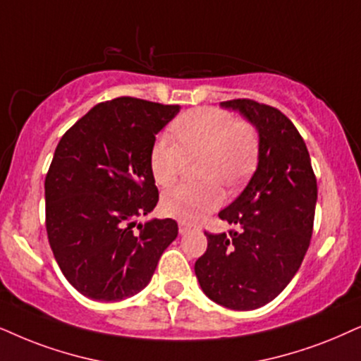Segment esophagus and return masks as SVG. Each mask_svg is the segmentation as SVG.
Masks as SVG:
<instances>
[{"mask_svg":"<svg viewBox=\"0 0 361 361\" xmlns=\"http://www.w3.org/2000/svg\"><path fill=\"white\" fill-rule=\"evenodd\" d=\"M178 226H180V233L181 235L188 233L191 228H193V225H190V223H186V221H180V223H178Z\"/></svg>","mask_w":361,"mask_h":361,"instance_id":"1","label":"esophagus"}]
</instances>
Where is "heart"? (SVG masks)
<instances>
[{
	"label": "heart",
	"instance_id": "obj_1",
	"mask_svg": "<svg viewBox=\"0 0 361 361\" xmlns=\"http://www.w3.org/2000/svg\"><path fill=\"white\" fill-rule=\"evenodd\" d=\"M170 138H159L149 154L154 181L171 186L188 165V159L203 158L200 176L207 183L180 185L161 200L166 214L181 221H198L223 203V190L243 185L257 165L258 131L248 121H235L221 108L204 106L188 111L173 123Z\"/></svg>",
	"mask_w": 361,
	"mask_h": 361
}]
</instances>
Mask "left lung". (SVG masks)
<instances>
[{
  "label": "left lung",
  "mask_w": 361,
  "mask_h": 361,
  "mask_svg": "<svg viewBox=\"0 0 361 361\" xmlns=\"http://www.w3.org/2000/svg\"><path fill=\"white\" fill-rule=\"evenodd\" d=\"M257 126L258 166L246 188L218 213L231 228L208 233L195 273L208 298L248 312L270 303L296 275L310 246L317 176L307 145L278 108L240 98L223 102Z\"/></svg>",
  "instance_id": "obj_1"
}]
</instances>
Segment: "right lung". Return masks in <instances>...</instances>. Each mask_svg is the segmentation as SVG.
Listing matches in <instances>:
<instances>
[{
  "mask_svg": "<svg viewBox=\"0 0 361 361\" xmlns=\"http://www.w3.org/2000/svg\"><path fill=\"white\" fill-rule=\"evenodd\" d=\"M180 104L121 97L94 104L59 140L44 180L47 233L68 281L97 302L143 290L176 238L171 218L136 225L158 203L149 154Z\"/></svg>",
  "mask_w": 361,
  "mask_h": 361,
  "instance_id": "obj_1",
  "label": "right lung"
}]
</instances>
